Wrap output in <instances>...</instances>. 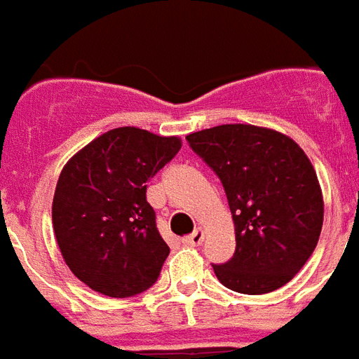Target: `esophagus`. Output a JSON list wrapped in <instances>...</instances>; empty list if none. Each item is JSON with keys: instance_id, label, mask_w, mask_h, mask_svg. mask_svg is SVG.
<instances>
[{"instance_id": "esophagus-1", "label": "esophagus", "mask_w": 359, "mask_h": 359, "mask_svg": "<svg viewBox=\"0 0 359 359\" xmlns=\"http://www.w3.org/2000/svg\"><path fill=\"white\" fill-rule=\"evenodd\" d=\"M184 242H187L188 246H200V244L203 242V231H202V229L198 226L194 233L188 234L187 238H184Z\"/></svg>"}]
</instances>
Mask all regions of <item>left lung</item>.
<instances>
[{"label": "left lung", "instance_id": "obj_1", "mask_svg": "<svg viewBox=\"0 0 359 359\" xmlns=\"http://www.w3.org/2000/svg\"><path fill=\"white\" fill-rule=\"evenodd\" d=\"M225 188L236 250L213 265L234 292L267 294L304 267L323 226V194L304 149L286 134L219 125L187 136Z\"/></svg>", "mask_w": 359, "mask_h": 359}]
</instances>
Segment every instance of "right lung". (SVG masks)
Returning a JSON list of instances; mask_svg holds the SVG:
<instances>
[{
    "mask_svg": "<svg viewBox=\"0 0 359 359\" xmlns=\"http://www.w3.org/2000/svg\"><path fill=\"white\" fill-rule=\"evenodd\" d=\"M179 136L121 126L74 154L59 175L51 219L74 277L111 298L148 290L169 256L146 200L148 180L179 154Z\"/></svg>",
    "mask_w": 359,
    "mask_h": 359,
    "instance_id": "1",
    "label": "right lung"
}]
</instances>
